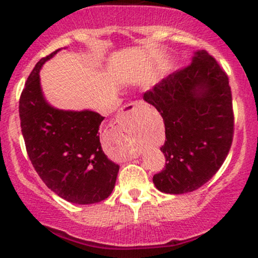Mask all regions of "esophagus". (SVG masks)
Returning a JSON list of instances; mask_svg holds the SVG:
<instances>
[{
    "mask_svg": "<svg viewBox=\"0 0 258 258\" xmlns=\"http://www.w3.org/2000/svg\"><path fill=\"white\" fill-rule=\"evenodd\" d=\"M148 105L142 100H135V102L128 103L122 108L119 116L120 120L125 119H137L138 116L143 115L147 111Z\"/></svg>",
    "mask_w": 258,
    "mask_h": 258,
    "instance_id": "obj_1",
    "label": "esophagus"
}]
</instances>
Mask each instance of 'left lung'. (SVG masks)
Masks as SVG:
<instances>
[{
	"instance_id": "obj_1",
	"label": "left lung",
	"mask_w": 258,
	"mask_h": 258,
	"mask_svg": "<svg viewBox=\"0 0 258 258\" xmlns=\"http://www.w3.org/2000/svg\"><path fill=\"white\" fill-rule=\"evenodd\" d=\"M165 125L166 164L154 174L162 193L197 190L215 176L226 160L234 137L232 91L228 75L205 51L144 93Z\"/></svg>"
}]
</instances>
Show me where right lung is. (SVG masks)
<instances>
[{"label": "right lung", "instance_id": "right-lung-1", "mask_svg": "<svg viewBox=\"0 0 258 258\" xmlns=\"http://www.w3.org/2000/svg\"><path fill=\"white\" fill-rule=\"evenodd\" d=\"M59 51L35 65L19 98V117L26 153L43 183L74 204H96L111 194L119 165L110 161L99 142L98 112L64 111L43 99L41 67Z\"/></svg>", "mask_w": 258, "mask_h": 258}]
</instances>
